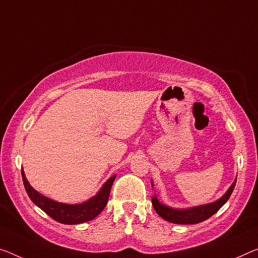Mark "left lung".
Here are the masks:
<instances>
[{
  "instance_id": "1",
  "label": "left lung",
  "mask_w": 258,
  "mask_h": 258,
  "mask_svg": "<svg viewBox=\"0 0 258 258\" xmlns=\"http://www.w3.org/2000/svg\"><path fill=\"white\" fill-rule=\"evenodd\" d=\"M235 184L236 179L234 180V183L230 185L229 189L226 191V194L222 196L220 199H218L217 202L205 204V205L201 206H195L191 207V209H172V207H169L161 203L159 199H157L156 196L152 197V204L154 210L156 211V213L159 214L161 218H163L164 220H167L169 222L178 225L198 224V222H202L204 220H206V219H209L210 217H212L214 213H217L218 211L221 209V206L229 199L234 187H235Z\"/></svg>"
}]
</instances>
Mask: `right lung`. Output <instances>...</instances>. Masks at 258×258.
Segmentation results:
<instances>
[{"mask_svg": "<svg viewBox=\"0 0 258 258\" xmlns=\"http://www.w3.org/2000/svg\"><path fill=\"white\" fill-rule=\"evenodd\" d=\"M22 177L23 183H24L25 190L28 192L29 197L36 205L44 211V212L49 215L55 221L61 222L64 225H76L82 224V222L90 221L95 219L97 215L104 210L106 206L107 199H109L111 186H112L113 180L116 176H112L106 182L103 184L101 190L98 194L90 198L89 201L81 203V204H63L52 201L45 196L40 195L39 192L36 191L32 186L30 185L28 179L25 177L24 171L22 169Z\"/></svg>", "mask_w": 258, "mask_h": 258, "instance_id": "right-lung-1", "label": "right lung"}]
</instances>
